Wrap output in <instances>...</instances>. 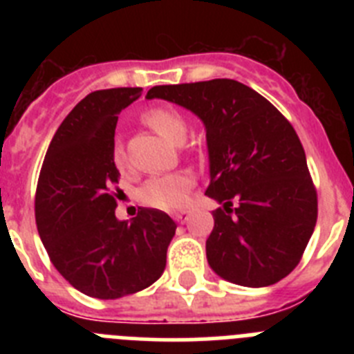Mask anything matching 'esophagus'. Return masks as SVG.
<instances>
[{"label": "esophagus", "mask_w": 354, "mask_h": 354, "mask_svg": "<svg viewBox=\"0 0 354 354\" xmlns=\"http://www.w3.org/2000/svg\"><path fill=\"white\" fill-rule=\"evenodd\" d=\"M187 216H189V212H187V211L175 212V214H174V220L177 221V223H186V221H187Z\"/></svg>", "instance_id": "obj_1"}]
</instances>
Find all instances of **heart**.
Returning <instances> with one entry per match:
<instances>
[{
    "label": "heart",
    "instance_id": "obj_1",
    "mask_svg": "<svg viewBox=\"0 0 354 354\" xmlns=\"http://www.w3.org/2000/svg\"><path fill=\"white\" fill-rule=\"evenodd\" d=\"M143 122L161 134L167 142L183 145L187 136V124L183 115L174 108H152L143 115ZM113 162L120 171L127 168L126 152L120 145L113 149ZM193 187V177L189 174H168L152 177L143 184L140 198L147 205L162 211H179L187 204V193Z\"/></svg>",
    "mask_w": 354,
    "mask_h": 354
}]
</instances>
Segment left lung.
<instances>
[{"mask_svg": "<svg viewBox=\"0 0 354 354\" xmlns=\"http://www.w3.org/2000/svg\"><path fill=\"white\" fill-rule=\"evenodd\" d=\"M147 99L183 106L205 127V195L221 204L205 241L211 270L243 287H268L286 278L317 220L305 150L287 118L234 80L162 84L150 88Z\"/></svg>", "mask_w": 354, "mask_h": 354, "instance_id": "1", "label": "left lung"}]
</instances>
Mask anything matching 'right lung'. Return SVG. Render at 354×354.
I'll list each match as a JSON object with an SVG mask.
<instances>
[{"label":"right lung","mask_w":354,"mask_h":354,"mask_svg":"<svg viewBox=\"0 0 354 354\" xmlns=\"http://www.w3.org/2000/svg\"><path fill=\"white\" fill-rule=\"evenodd\" d=\"M142 92L97 90L77 102L53 136L37 186V228L49 259L72 287L97 299L152 286L177 228L158 209H140L131 223L115 216L117 115Z\"/></svg>","instance_id":"add662e5"}]
</instances>
